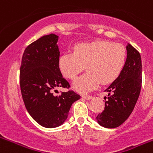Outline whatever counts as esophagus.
<instances>
[{
	"label": "esophagus",
	"instance_id": "obj_1",
	"mask_svg": "<svg viewBox=\"0 0 153 153\" xmlns=\"http://www.w3.org/2000/svg\"><path fill=\"white\" fill-rule=\"evenodd\" d=\"M82 98L84 99V100H91V99L93 98V97H92V96H90V95H83L82 96Z\"/></svg>",
	"mask_w": 153,
	"mask_h": 153
}]
</instances>
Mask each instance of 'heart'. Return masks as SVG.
Returning a JSON list of instances; mask_svg holds the SVG:
<instances>
[{"mask_svg": "<svg viewBox=\"0 0 153 153\" xmlns=\"http://www.w3.org/2000/svg\"><path fill=\"white\" fill-rule=\"evenodd\" d=\"M125 47L106 40L79 44L74 53H64L59 58V68L65 77L74 79L85 68L87 72L76 79L73 88L86 93L97 88L100 83H112L120 75L126 61Z\"/></svg>", "mask_w": 153, "mask_h": 153, "instance_id": "1", "label": "heart"}]
</instances>
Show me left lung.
I'll list each match as a JSON object with an SVG mask.
<instances>
[{"label": "left lung", "mask_w": 153, "mask_h": 153, "mask_svg": "<svg viewBox=\"0 0 153 153\" xmlns=\"http://www.w3.org/2000/svg\"><path fill=\"white\" fill-rule=\"evenodd\" d=\"M126 60L118 77L105 91V109L97 121L105 128H117L129 118L138 100L142 85V60L140 53L129 43ZM105 99L106 97H105Z\"/></svg>", "instance_id": "obj_1"}]
</instances>
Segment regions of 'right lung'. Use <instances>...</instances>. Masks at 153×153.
Listing matches in <instances>:
<instances>
[{"instance_id": "right-lung-1", "label": "right lung", "mask_w": 153, "mask_h": 153, "mask_svg": "<svg viewBox=\"0 0 153 153\" xmlns=\"http://www.w3.org/2000/svg\"><path fill=\"white\" fill-rule=\"evenodd\" d=\"M59 36L45 35L24 52L20 70L21 94L26 109L37 123L55 128L67 120L70 109L80 96L74 91L53 95L57 87H69L59 68Z\"/></svg>"}]
</instances>
